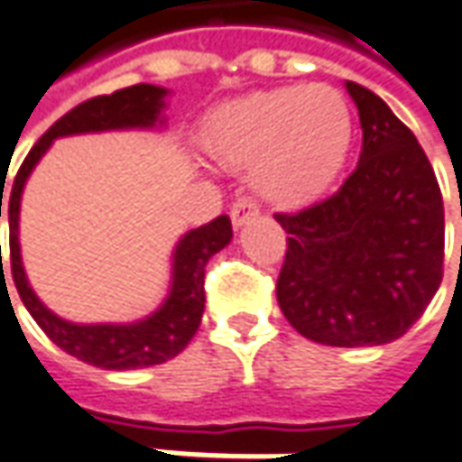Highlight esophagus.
Listing matches in <instances>:
<instances>
[{
	"instance_id": "1",
	"label": "esophagus",
	"mask_w": 462,
	"mask_h": 462,
	"mask_svg": "<svg viewBox=\"0 0 462 462\" xmlns=\"http://www.w3.org/2000/svg\"><path fill=\"white\" fill-rule=\"evenodd\" d=\"M230 217L235 227H243L245 222H250V219H255V217H258V207H255L250 199L235 201L230 209Z\"/></svg>"
}]
</instances>
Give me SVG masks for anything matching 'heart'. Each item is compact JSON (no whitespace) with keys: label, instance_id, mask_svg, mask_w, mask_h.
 I'll return each instance as SVG.
<instances>
[{"label":"heart","instance_id":"obj_1","mask_svg":"<svg viewBox=\"0 0 462 462\" xmlns=\"http://www.w3.org/2000/svg\"><path fill=\"white\" fill-rule=\"evenodd\" d=\"M353 133L342 91L296 84L217 106L197 130V148L225 171L250 168V186L265 204L301 209L337 181Z\"/></svg>","mask_w":462,"mask_h":462}]
</instances>
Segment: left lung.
Segmentation results:
<instances>
[{
	"instance_id": "8db88e82",
	"label": "left lung",
	"mask_w": 462,
	"mask_h": 462,
	"mask_svg": "<svg viewBox=\"0 0 462 462\" xmlns=\"http://www.w3.org/2000/svg\"><path fill=\"white\" fill-rule=\"evenodd\" d=\"M345 88L363 127L358 168L329 199L276 215L289 232L276 296L307 340L374 347L402 337L438 294L445 209L414 133L374 91Z\"/></svg>"
}]
</instances>
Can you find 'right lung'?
Wrapping results in <instances>:
<instances>
[{"instance_id": "add662e5", "label": "right lung", "mask_w": 462, "mask_h": 462, "mask_svg": "<svg viewBox=\"0 0 462 462\" xmlns=\"http://www.w3.org/2000/svg\"><path fill=\"white\" fill-rule=\"evenodd\" d=\"M166 97L168 88L135 84V87L94 97L88 102L73 106L71 112L63 115L35 143V148L27 152L24 163L17 171V179L12 183V194H9V261H12V279H14L23 304L60 350L104 371H133V368L161 365L166 360L176 358L191 342L204 314V268L215 253L230 245V217H217L209 225L189 230L176 243L171 253L168 294L163 304L148 317L135 319V322L81 325V322L63 319L56 311L48 310L27 281L23 253H20V204H23L24 183L58 137L109 133V130H163Z\"/></svg>"}]
</instances>
